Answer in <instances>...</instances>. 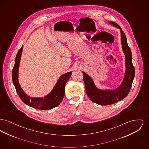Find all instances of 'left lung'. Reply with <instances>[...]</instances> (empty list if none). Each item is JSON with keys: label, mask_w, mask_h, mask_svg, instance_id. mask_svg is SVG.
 I'll list each match as a JSON object with an SVG mask.
<instances>
[{"label": "left lung", "mask_w": 149, "mask_h": 149, "mask_svg": "<svg viewBox=\"0 0 149 149\" xmlns=\"http://www.w3.org/2000/svg\"><path fill=\"white\" fill-rule=\"evenodd\" d=\"M109 23L120 30L122 49L125 58V71L121 84L114 89L102 90L97 87L91 77L83 71L86 91L90 100L98 105H109L116 103L124 99L129 93L135 75L134 68L132 63L131 51L129 47L126 36L121 27L116 23Z\"/></svg>", "instance_id": "left-lung-1"}]
</instances>
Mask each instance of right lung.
Returning <instances> with one entry per match:
<instances>
[{
	"instance_id": "obj_1",
	"label": "right lung",
	"mask_w": 149,
	"mask_h": 149,
	"mask_svg": "<svg viewBox=\"0 0 149 149\" xmlns=\"http://www.w3.org/2000/svg\"><path fill=\"white\" fill-rule=\"evenodd\" d=\"M23 45L18 51L16 57L15 65L12 70V81L18 95L26 105L34 109L48 110L58 106L61 102L65 95V87L66 82L71 75L72 72L65 73L59 78L51 92L44 97H31L24 91L18 81V69Z\"/></svg>"
}]
</instances>
